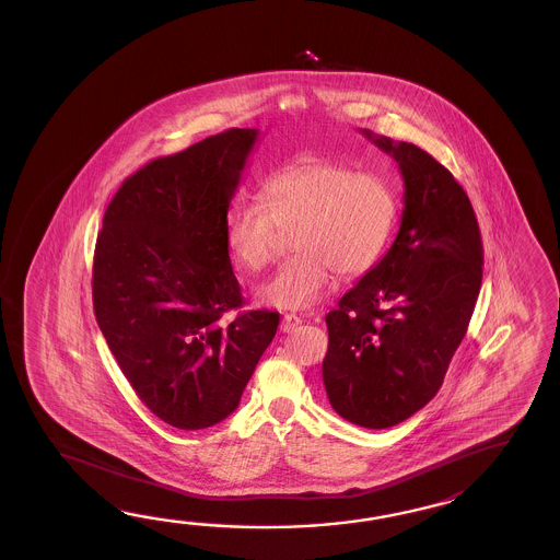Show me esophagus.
<instances>
[{
  "label": "esophagus",
  "instance_id": "esophagus-1",
  "mask_svg": "<svg viewBox=\"0 0 560 560\" xmlns=\"http://www.w3.org/2000/svg\"><path fill=\"white\" fill-rule=\"evenodd\" d=\"M300 324H302V320L298 318L296 314H285L282 324H280V330L282 332H294Z\"/></svg>",
  "mask_w": 560,
  "mask_h": 560
}]
</instances>
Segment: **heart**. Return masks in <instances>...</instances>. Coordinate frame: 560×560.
Returning <instances> with one entry per match:
<instances>
[{
  "instance_id": "heart-1",
  "label": "heart",
  "mask_w": 560,
  "mask_h": 560,
  "mask_svg": "<svg viewBox=\"0 0 560 560\" xmlns=\"http://www.w3.org/2000/svg\"><path fill=\"white\" fill-rule=\"evenodd\" d=\"M262 202H244L230 214L226 250L248 272L275 256L280 230L294 252L256 298L270 308L308 310L340 278H357L381 258L396 218L386 179L318 155L300 158L264 182Z\"/></svg>"
}]
</instances>
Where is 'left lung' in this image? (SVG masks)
Here are the masks:
<instances>
[{"mask_svg":"<svg viewBox=\"0 0 560 560\" xmlns=\"http://www.w3.org/2000/svg\"><path fill=\"white\" fill-rule=\"evenodd\" d=\"M405 179L390 250L328 312L322 378L340 417L390 429L441 390L482 284V238L453 174L415 143L362 130Z\"/></svg>","mask_w":560,"mask_h":560,"instance_id":"8db88e82","label":"left lung"}]
</instances>
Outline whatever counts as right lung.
I'll list each match as a JSON object with an SVG mask.
<instances>
[{"mask_svg": "<svg viewBox=\"0 0 560 560\" xmlns=\"http://www.w3.org/2000/svg\"><path fill=\"white\" fill-rule=\"evenodd\" d=\"M258 130L232 128L124 179L97 234L95 320L138 398L170 427H214L240 405L280 314L244 304L228 208Z\"/></svg>", "mask_w": 560, "mask_h": 560, "instance_id": "1", "label": "right lung"}]
</instances>
